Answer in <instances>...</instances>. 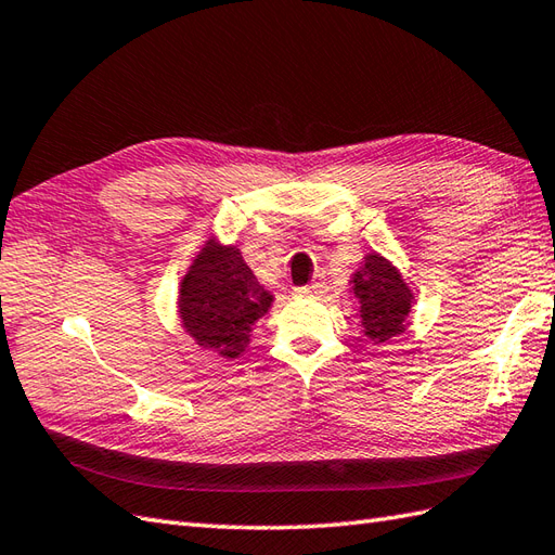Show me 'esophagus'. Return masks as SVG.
I'll use <instances>...</instances> for the list:
<instances>
[{
    "label": "esophagus",
    "instance_id": "obj_1",
    "mask_svg": "<svg viewBox=\"0 0 555 555\" xmlns=\"http://www.w3.org/2000/svg\"><path fill=\"white\" fill-rule=\"evenodd\" d=\"M324 283H309V286L302 288H295V298H319L321 293H324Z\"/></svg>",
    "mask_w": 555,
    "mask_h": 555
}]
</instances>
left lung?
Wrapping results in <instances>:
<instances>
[{"instance_id":"8db88e82","label":"left lung","mask_w":555,"mask_h":555,"mask_svg":"<svg viewBox=\"0 0 555 555\" xmlns=\"http://www.w3.org/2000/svg\"><path fill=\"white\" fill-rule=\"evenodd\" d=\"M352 283L364 336L371 338L373 345L388 343L406 328L414 293L383 255H366L362 267L354 272Z\"/></svg>"}]
</instances>
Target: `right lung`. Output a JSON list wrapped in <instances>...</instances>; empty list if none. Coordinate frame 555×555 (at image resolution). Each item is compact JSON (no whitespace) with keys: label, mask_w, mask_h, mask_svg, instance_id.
Returning <instances> with one entry per match:
<instances>
[{"label":"right lung","mask_w":555,"mask_h":555,"mask_svg":"<svg viewBox=\"0 0 555 555\" xmlns=\"http://www.w3.org/2000/svg\"><path fill=\"white\" fill-rule=\"evenodd\" d=\"M272 300L236 246L208 241L179 286V317L196 345L236 359Z\"/></svg>","instance_id":"right-lung-1"}]
</instances>
